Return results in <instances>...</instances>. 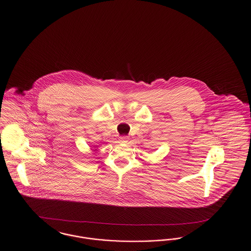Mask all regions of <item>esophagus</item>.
<instances>
[{
    "label": "esophagus",
    "mask_w": 251,
    "mask_h": 251,
    "mask_svg": "<svg viewBox=\"0 0 251 251\" xmlns=\"http://www.w3.org/2000/svg\"><path fill=\"white\" fill-rule=\"evenodd\" d=\"M129 140V137L128 136H121L120 138V143L126 144Z\"/></svg>",
    "instance_id": "obj_1"
}]
</instances>
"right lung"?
Here are the masks:
<instances>
[{
    "label": "right lung",
    "instance_id": "right-lung-1",
    "mask_svg": "<svg viewBox=\"0 0 251 251\" xmlns=\"http://www.w3.org/2000/svg\"><path fill=\"white\" fill-rule=\"evenodd\" d=\"M96 148H97V147H95V149H94V151H98Z\"/></svg>",
    "mask_w": 251,
    "mask_h": 251
}]
</instances>
